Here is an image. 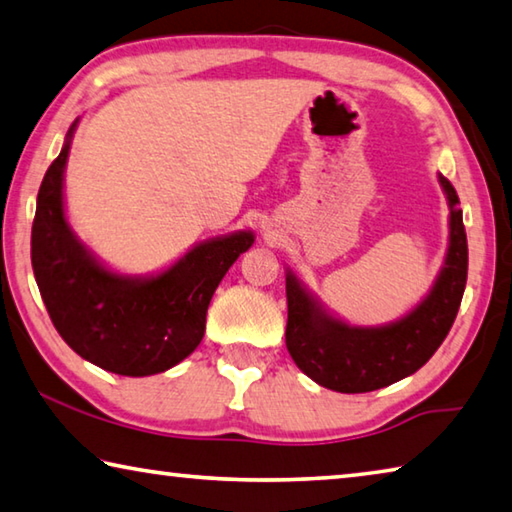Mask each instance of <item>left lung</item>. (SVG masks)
<instances>
[{"mask_svg":"<svg viewBox=\"0 0 512 512\" xmlns=\"http://www.w3.org/2000/svg\"><path fill=\"white\" fill-rule=\"evenodd\" d=\"M449 201V250L427 298L409 316L386 327H350L287 275V350L316 384L336 393H370L413 375L445 341L467 282V237L458 194L440 176Z\"/></svg>","mask_w":512,"mask_h":512,"instance_id":"left-lung-1","label":"left lung"}]
</instances>
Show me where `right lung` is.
Returning a JSON list of instances; mask_svg holds the SVG:
<instances>
[{"instance_id": "add662e5", "label": "right lung", "mask_w": 512, "mask_h": 512, "mask_svg": "<svg viewBox=\"0 0 512 512\" xmlns=\"http://www.w3.org/2000/svg\"><path fill=\"white\" fill-rule=\"evenodd\" d=\"M76 124L42 178L31 230V264L42 302L63 341L115 375L146 377L196 350L216 287L253 246V232L205 241L149 280L110 273L69 230L63 171Z\"/></svg>"}]
</instances>
